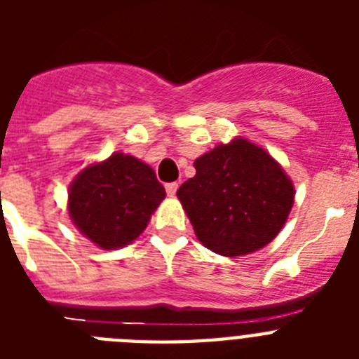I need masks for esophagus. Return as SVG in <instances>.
Instances as JSON below:
<instances>
[{
	"label": "esophagus",
	"instance_id": "34e87169",
	"mask_svg": "<svg viewBox=\"0 0 359 359\" xmlns=\"http://www.w3.org/2000/svg\"><path fill=\"white\" fill-rule=\"evenodd\" d=\"M165 190H167V194L169 196H174L177 192V183H167V185H165Z\"/></svg>",
	"mask_w": 359,
	"mask_h": 359
}]
</instances>
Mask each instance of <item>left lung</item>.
<instances>
[{"label":"left lung","instance_id":"left-lung-1","mask_svg":"<svg viewBox=\"0 0 359 359\" xmlns=\"http://www.w3.org/2000/svg\"><path fill=\"white\" fill-rule=\"evenodd\" d=\"M196 176L177 189L196 236L212 252L241 257L278 236L294 201L280 165L246 138L217 145L194 161Z\"/></svg>","mask_w":359,"mask_h":359}]
</instances>
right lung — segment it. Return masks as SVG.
<instances>
[{
	"mask_svg": "<svg viewBox=\"0 0 359 359\" xmlns=\"http://www.w3.org/2000/svg\"><path fill=\"white\" fill-rule=\"evenodd\" d=\"M163 199V185L147 163L115 152L73 180L68 212L82 236L102 250H116L140 236Z\"/></svg>",
	"mask_w": 359,
	"mask_h": 359,
	"instance_id": "add662e5",
	"label": "right lung"
}]
</instances>
